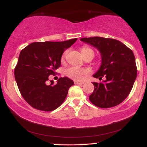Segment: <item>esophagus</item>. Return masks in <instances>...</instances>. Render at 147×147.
<instances>
[{"label":"esophagus","mask_w":147,"mask_h":147,"mask_svg":"<svg viewBox=\"0 0 147 147\" xmlns=\"http://www.w3.org/2000/svg\"><path fill=\"white\" fill-rule=\"evenodd\" d=\"M74 84H79V85H82L84 84V82H78V81H74Z\"/></svg>","instance_id":"obj_1"}]
</instances>
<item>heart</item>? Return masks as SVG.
<instances>
[{
  "label": "heart",
  "instance_id": "b5f03b06",
  "mask_svg": "<svg viewBox=\"0 0 147 147\" xmlns=\"http://www.w3.org/2000/svg\"><path fill=\"white\" fill-rule=\"evenodd\" d=\"M89 52H93L92 49H90L88 47H83L81 49V52H82V56L85 55L86 54H87ZM68 53L67 50L63 52L62 57H61V60L62 61H64L66 58L67 54ZM88 73V70L87 69H82L78 67H71L68 68L65 71V74L70 78L75 80L77 81H80L84 78V76L86 75Z\"/></svg>",
  "mask_w": 147,
  "mask_h": 147
}]
</instances>
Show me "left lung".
Here are the masks:
<instances>
[{"instance_id":"8db88e82","label":"left lung","mask_w":147,"mask_h":147,"mask_svg":"<svg viewBox=\"0 0 147 147\" xmlns=\"http://www.w3.org/2000/svg\"><path fill=\"white\" fill-rule=\"evenodd\" d=\"M83 42L99 50L101 57L99 69L95 78L106 80L93 82L95 86L89 96L92 104L101 108L117 106L129 95L136 78L137 68L134 54L120 41L101 37H84Z\"/></svg>"}]
</instances>
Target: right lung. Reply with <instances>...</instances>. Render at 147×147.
<instances>
[{
	"instance_id": "add662e5",
	"label": "right lung",
	"mask_w": 147,
	"mask_h": 147,
	"mask_svg": "<svg viewBox=\"0 0 147 147\" xmlns=\"http://www.w3.org/2000/svg\"><path fill=\"white\" fill-rule=\"evenodd\" d=\"M77 38L64 41L34 42L22 50L14 70L15 79L23 98L35 109L52 111L63 104L74 84L69 78H60L57 83H48L61 66V57Z\"/></svg>"
}]
</instances>
